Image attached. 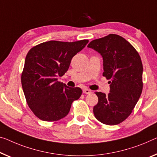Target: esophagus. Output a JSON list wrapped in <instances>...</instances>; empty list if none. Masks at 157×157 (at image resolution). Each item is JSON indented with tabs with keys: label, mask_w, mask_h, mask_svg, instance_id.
I'll use <instances>...</instances> for the list:
<instances>
[{
	"label": "esophagus",
	"mask_w": 157,
	"mask_h": 157,
	"mask_svg": "<svg viewBox=\"0 0 157 157\" xmlns=\"http://www.w3.org/2000/svg\"><path fill=\"white\" fill-rule=\"evenodd\" d=\"M83 92L85 94H90V93H91V90H89V89H88V88H84L83 90Z\"/></svg>",
	"instance_id": "1"
}]
</instances>
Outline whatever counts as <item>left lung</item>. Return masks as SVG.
Segmentation results:
<instances>
[{
  "instance_id": "1",
  "label": "left lung",
  "mask_w": 157,
  "mask_h": 157,
  "mask_svg": "<svg viewBox=\"0 0 157 157\" xmlns=\"http://www.w3.org/2000/svg\"><path fill=\"white\" fill-rule=\"evenodd\" d=\"M88 47L102 55V75L110 80L108 95L95 92L98 102L93 107L94 115L104 124L117 125L129 117L141 95V58L131 43L117 34L93 40Z\"/></svg>"
}]
</instances>
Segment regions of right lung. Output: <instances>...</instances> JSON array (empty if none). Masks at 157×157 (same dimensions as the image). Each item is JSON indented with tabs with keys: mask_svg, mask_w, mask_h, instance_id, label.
I'll use <instances>...</instances> for the list:
<instances>
[{
	"mask_svg": "<svg viewBox=\"0 0 157 157\" xmlns=\"http://www.w3.org/2000/svg\"><path fill=\"white\" fill-rule=\"evenodd\" d=\"M88 40H57L40 43L26 56L21 81L26 102L33 114L45 121L66 117L72 102L81 97L80 88H69L57 81L68 70L71 60Z\"/></svg>",
	"mask_w": 157,
	"mask_h": 157,
	"instance_id": "right-lung-1",
	"label": "right lung"
}]
</instances>
